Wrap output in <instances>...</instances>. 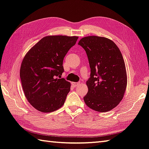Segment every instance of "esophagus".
I'll return each mask as SVG.
<instances>
[{
	"label": "esophagus",
	"instance_id": "1",
	"mask_svg": "<svg viewBox=\"0 0 149 149\" xmlns=\"http://www.w3.org/2000/svg\"><path fill=\"white\" fill-rule=\"evenodd\" d=\"M79 84V82H72V85L74 87H76V86H78Z\"/></svg>",
	"mask_w": 149,
	"mask_h": 149
}]
</instances>
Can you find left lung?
Here are the masks:
<instances>
[{
	"label": "left lung",
	"mask_w": 149,
	"mask_h": 149,
	"mask_svg": "<svg viewBox=\"0 0 149 149\" xmlns=\"http://www.w3.org/2000/svg\"><path fill=\"white\" fill-rule=\"evenodd\" d=\"M86 51L90 68L86 81V105L100 112L112 110L121 102L127 85V74L120 50L111 40L97 36L82 38L78 42Z\"/></svg>",
	"instance_id": "left-lung-1"
}]
</instances>
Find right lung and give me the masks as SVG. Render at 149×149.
<instances>
[{
	"instance_id": "add662e5",
	"label": "right lung",
	"mask_w": 149,
	"mask_h": 149,
	"mask_svg": "<svg viewBox=\"0 0 149 149\" xmlns=\"http://www.w3.org/2000/svg\"><path fill=\"white\" fill-rule=\"evenodd\" d=\"M78 37L52 35L43 37L25 55L20 78L24 95L31 106L51 112L63 106L71 83L61 75L65 56Z\"/></svg>"
}]
</instances>
